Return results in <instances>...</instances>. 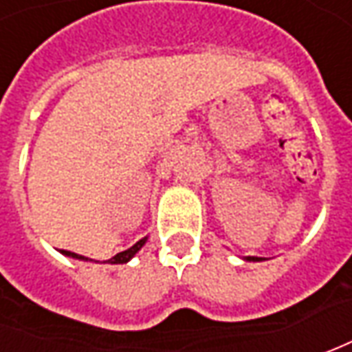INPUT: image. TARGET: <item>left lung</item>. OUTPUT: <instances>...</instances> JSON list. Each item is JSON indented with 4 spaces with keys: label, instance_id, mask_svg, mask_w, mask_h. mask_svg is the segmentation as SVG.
<instances>
[{
    "label": "left lung",
    "instance_id": "obj_1",
    "mask_svg": "<svg viewBox=\"0 0 352 352\" xmlns=\"http://www.w3.org/2000/svg\"><path fill=\"white\" fill-rule=\"evenodd\" d=\"M245 261H252V263H258V261H264V258H261V256H247Z\"/></svg>",
    "mask_w": 352,
    "mask_h": 352
}]
</instances>
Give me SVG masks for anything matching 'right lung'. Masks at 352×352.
I'll list each match as a JSON object with an SVG mask.
<instances>
[{
	"label": "right lung",
	"mask_w": 352,
	"mask_h": 352,
	"mask_svg": "<svg viewBox=\"0 0 352 352\" xmlns=\"http://www.w3.org/2000/svg\"><path fill=\"white\" fill-rule=\"evenodd\" d=\"M144 243H146V236H144V239H141V241H137V243H135L131 249L123 250V252H117L116 256H113V258H109L107 263L109 264L129 263V261H131V258H133V256H135V254H137V252L142 249V245H144ZM62 254H66V256H72V258H78V261H88L86 256H82V254H76V252H70V250H62Z\"/></svg>",
	"instance_id": "right-lung-1"
}]
</instances>
